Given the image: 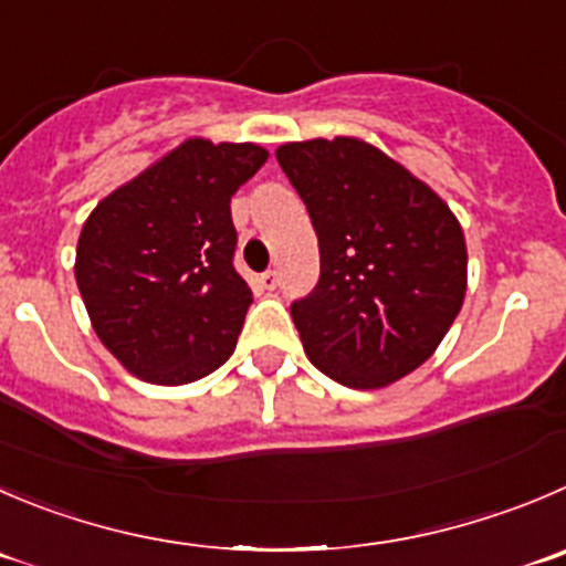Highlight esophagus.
<instances>
[{"mask_svg": "<svg viewBox=\"0 0 566 566\" xmlns=\"http://www.w3.org/2000/svg\"><path fill=\"white\" fill-rule=\"evenodd\" d=\"M258 286L266 289V292H272V289L277 286V274H274L272 269H269V272H263V274H258Z\"/></svg>", "mask_w": 566, "mask_h": 566, "instance_id": "esophagus-1", "label": "esophagus"}]
</instances>
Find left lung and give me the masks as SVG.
<instances>
[{"mask_svg": "<svg viewBox=\"0 0 566 566\" xmlns=\"http://www.w3.org/2000/svg\"><path fill=\"white\" fill-rule=\"evenodd\" d=\"M274 155L319 239V283L292 303L311 364L349 389L406 378L464 303L459 219L433 188L358 138L294 142Z\"/></svg>", "mask_w": 566, "mask_h": 566, "instance_id": "1", "label": "left lung"}]
</instances>
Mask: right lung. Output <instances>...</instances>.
I'll return each mask as SVG.
<instances>
[{
  "mask_svg": "<svg viewBox=\"0 0 566 566\" xmlns=\"http://www.w3.org/2000/svg\"><path fill=\"white\" fill-rule=\"evenodd\" d=\"M266 158L188 138L85 219L74 277L99 342L136 378L182 386L233 355L252 292L233 266L230 197Z\"/></svg>",
  "mask_w": 566,
  "mask_h": 566,
  "instance_id": "1",
  "label": "right lung"
}]
</instances>
